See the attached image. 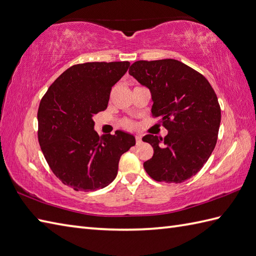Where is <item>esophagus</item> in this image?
Wrapping results in <instances>:
<instances>
[{"mask_svg":"<svg viewBox=\"0 0 256 256\" xmlns=\"http://www.w3.org/2000/svg\"><path fill=\"white\" fill-rule=\"evenodd\" d=\"M135 140H136V144H138V145H140V144H142V138H140V135H136L135 136Z\"/></svg>","mask_w":256,"mask_h":256,"instance_id":"obj_1","label":"esophagus"}]
</instances>
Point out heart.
<instances>
[{"instance_id": "b5f03b06", "label": "heart", "mask_w": 256, "mask_h": 256, "mask_svg": "<svg viewBox=\"0 0 256 256\" xmlns=\"http://www.w3.org/2000/svg\"><path fill=\"white\" fill-rule=\"evenodd\" d=\"M121 126H123L124 128H130L134 126V123H133L132 121H130V120H123V121L121 122Z\"/></svg>"}]
</instances>
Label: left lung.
<instances>
[{
  "mask_svg": "<svg viewBox=\"0 0 256 256\" xmlns=\"http://www.w3.org/2000/svg\"><path fill=\"white\" fill-rule=\"evenodd\" d=\"M130 75L152 92V114L168 130L164 138H142L154 148L144 162L152 179L181 183L203 168L216 146L222 111L210 82L174 58L136 61Z\"/></svg>",
  "mask_w": 256,
  "mask_h": 256,
  "instance_id": "8db88e82",
  "label": "left lung"
}]
</instances>
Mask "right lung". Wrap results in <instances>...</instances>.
I'll return each instance as SVG.
<instances>
[{
    "instance_id": "1",
    "label": "right lung",
    "mask_w": 256,
    "mask_h": 256,
    "mask_svg": "<svg viewBox=\"0 0 256 256\" xmlns=\"http://www.w3.org/2000/svg\"><path fill=\"white\" fill-rule=\"evenodd\" d=\"M130 62H88L63 72L38 109V140L52 172L75 191H96L116 179L135 138L116 130L100 136L94 116L106 109L111 88Z\"/></svg>"
}]
</instances>
